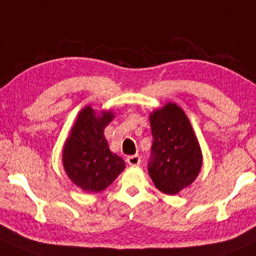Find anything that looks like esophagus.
Masks as SVG:
<instances>
[{
	"mask_svg": "<svg viewBox=\"0 0 256 256\" xmlns=\"http://www.w3.org/2000/svg\"><path fill=\"white\" fill-rule=\"evenodd\" d=\"M126 161H128V166H131V167H136L140 163V158L138 155H132V156H128V158H126Z\"/></svg>",
	"mask_w": 256,
	"mask_h": 256,
	"instance_id": "esophagus-1",
	"label": "esophagus"
}]
</instances>
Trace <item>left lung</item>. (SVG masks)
<instances>
[{
	"label": "left lung",
	"mask_w": 256,
	"mask_h": 256,
	"mask_svg": "<svg viewBox=\"0 0 256 256\" xmlns=\"http://www.w3.org/2000/svg\"><path fill=\"white\" fill-rule=\"evenodd\" d=\"M154 137L148 170L156 188L178 194L194 180L202 166V148L184 110L167 102L149 116Z\"/></svg>",
	"instance_id": "8db88e82"
}]
</instances>
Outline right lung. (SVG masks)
<instances>
[{
	"instance_id": "right-lung-1",
	"label": "right lung",
	"mask_w": 256,
	"mask_h": 256,
	"mask_svg": "<svg viewBox=\"0 0 256 256\" xmlns=\"http://www.w3.org/2000/svg\"><path fill=\"white\" fill-rule=\"evenodd\" d=\"M114 119L110 110H96L90 104L80 110L62 154L70 181L84 192L106 190L125 169V161L110 150L104 128Z\"/></svg>"
}]
</instances>
